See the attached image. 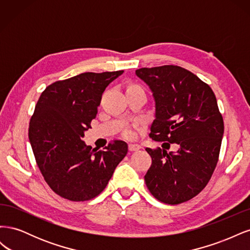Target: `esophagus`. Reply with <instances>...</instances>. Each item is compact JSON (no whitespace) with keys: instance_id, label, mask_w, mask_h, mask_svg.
<instances>
[{"instance_id":"34e87169","label":"esophagus","mask_w":250,"mask_h":250,"mask_svg":"<svg viewBox=\"0 0 250 250\" xmlns=\"http://www.w3.org/2000/svg\"><path fill=\"white\" fill-rule=\"evenodd\" d=\"M128 148H129L130 151H138L142 147L140 145H138V144H129V145H128Z\"/></svg>"}]
</instances>
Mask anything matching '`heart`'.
<instances>
[{"mask_svg": "<svg viewBox=\"0 0 250 250\" xmlns=\"http://www.w3.org/2000/svg\"><path fill=\"white\" fill-rule=\"evenodd\" d=\"M125 135H126L127 138H132L133 135H134L133 129H131V128H129V129H127V130L125 131Z\"/></svg>", "mask_w": 250, "mask_h": 250, "instance_id": "b5f03b06", "label": "heart"}]
</instances>
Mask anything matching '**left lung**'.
Returning a JSON list of instances; mask_svg holds the SVG:
<instances>
[{"instance_id":"8db88e82","label":"left lung","mask_w":250,"mask_h":250,"mask_svg":"<svg viewBox=\"0 0 250 250\" xmlns=\"http://www.w3.org/2000/svg\"><path fill=\"white\" fill-rule=\"evenodd\" d=\"M135 74L155 102L150 137L164 141L166 148L170 143L179 147L175 153L146 148L152 157L146 186L164 203H183L206 188L218 163L224 124L216 96L207 83L177 65L142 67Z\"/></svg>"}]
</instances>
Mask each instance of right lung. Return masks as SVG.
<instances>
[{"label":"right lung","instance_id":"right-lung-1","mask_svg":"<svg viewBox=\"0 0 250 250\" xmlns=\"http://www.w3.org/2000/svg\"><path fill=\"white\" fill-rule=\"evenodd\" d=\"M124 71L82 73L56 81L42 93L29 124L37 166L62 197L85 201L99 195L123 160L128 145L115 141L95 150L82 141L96 118L102 94Z\"/></svg>","mask_w":250,"mask_h":250}]
</instances>
